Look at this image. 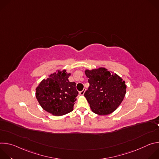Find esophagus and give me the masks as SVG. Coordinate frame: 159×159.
I'll use <instances>...</instances> for the list:
<instances>
[{
    "mask_svg": "<svg viewBox=\"0 0 159 159\" xmlns=\"http://www.w3.org/2000/svg\"><path fill=\"white\" fill-rule=\"evenodd\" d=\"M85 89H84L82 91H80V92H79V94H80V95H84V93H85Z\"/></svg>",
    "mask_w": 159,
    "mask_h": 159,
    "instance_id": "esophagus-1",
    "label": "esophagus"
}]
</instances>
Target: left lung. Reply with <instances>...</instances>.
Here are the masks:
<instances>
[{"instance_id":"left-lung-1","label":"left lung","mask_w":159,"mask_h":159,"mask_svg":"<svg viewBox=\"0 0 159 159\" xmlns=\"http://www.w3.org/2000/svg\"><path fill=\"white\" fill-rule=\"evenodd\" d=\"M89 87L84 96L90 109L99 115H107L120 105L125 94V82L116 74H111L104 68L85 72Z\"/></svg>"}]
</instances>
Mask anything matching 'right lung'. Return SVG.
Listing matches in <instances>:
<instances>
[{"label": "right lung", "instance_id": "obj_1", "mask_svg": "<svg viewBox=\"0 0 159 159\" xmlns=\"http://www.w3.org/2000/svg\"><path fill=\"white\" fill-rule=\"evenodd\" d=\"M69 76L65 70L58 71L40 82L36 89V97L44 110L55 116L73 110L79 93L75 82L68 79Z\"/></svg>", "mask_w": 159, "mask_h": 159}]
</instances>
